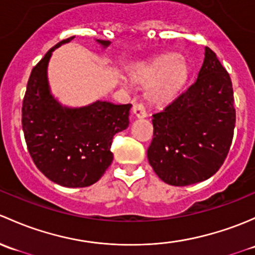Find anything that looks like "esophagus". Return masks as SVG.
<instances>
[{
	"label": "esophagus",
	"instance_id": "34e87169",
	"mask_svg": "<svg viewBox=\"0 0 255 255\" xmlns=\"http://www.w3.org/2000/svg\"><path fill=\"white\" fill-rule=\"evenodd\" d=\"M132 113L135 114L136 118H146L147 113L145 107L142 103H133L132 106Z\"/></svg>",
	"mask_w": 255,
	"mask_h": 255
}]
</instances>
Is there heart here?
Instances as JSON below:
<instances>
[{
    "label": "heart",
    "mask_w": 255,
    "mask_h": 255,
    "mask_svg": "<svg viewBox=\"0 0 255 255\" xmlns=\"http://www.w3.org/2000/svg\"><path fill=\"white\" fill-rule=\"evenodd\" d=\"M189 76L188 65L177 54H163L140 62L132 71V78L147 85V96L154 103H167L174 98Z\"/></svg>",
    "instance_id": "1"
}]
</instances>
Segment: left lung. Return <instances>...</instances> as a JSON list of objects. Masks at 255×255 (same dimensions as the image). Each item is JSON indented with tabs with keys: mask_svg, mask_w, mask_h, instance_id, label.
I'll return each mask as SVG.
<instances>
[{
	"mask_svg": "<svg viewBox=\"0 0 255 255\" xmlns=\"http://www.w3.org/2000/svg\"><path fill=\"white\" fill-rule=\"evenodd\" d=\"M230 75L205 48L198 78L161 112L153 114V138L147 158L169 185L209 179L224 164L236 124Z\"/></svg>",
	"mask_w": 255,
	"mask_h": 255,
	"instance_id": "1",
	"label": "left lung"
}]
</instances>
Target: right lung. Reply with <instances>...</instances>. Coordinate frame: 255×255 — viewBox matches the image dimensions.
Instances as JSON below:
<instances>
[{"mask_svg":"<svg viewBox=\"0 0 255 255\" xmlns=\"http://www.w3.org/2000/svg\"><path fill=\"white\" fill-rule=\"evenodd\" d=\"M57 43L31 70L22 107L25 142L38 169L56 184L85 188L101 179L113 161V137L128 127L131 104L97 101L81 108L65 107L50 92L48 65ZM103 48L109 40H98Z\"/></svg>","mask_w":255,"mask_h":255,"instance_id":"right-lung-1","label":"right lung"}]
</instances>
